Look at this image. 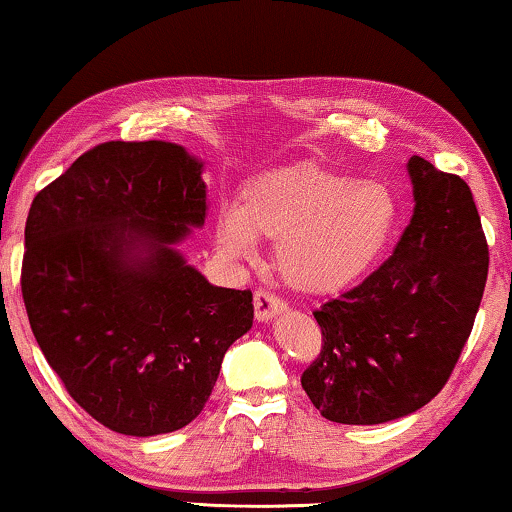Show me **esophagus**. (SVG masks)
I'll use <instances>...</instances> for the list:
<instances>
[{"mask_svg": "<svg viewBox=\"0 0 512 512\" xmlns=\"http://www.w3.org/2000/svg\"><path fill=\"white\" fill-rule=\"evenodd\" d=\"M282 310H285V303H282L280 296L271 294L269 289H255V317L259 322L276 317Z\"/></svg>", "mask_w": 512, "mask_h": 512, "instance_id": "obj_1", "label": "esophagus"}]
</instances>
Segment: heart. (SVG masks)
Segmentation results:
<instances>
[{
    "label": "heart",
    "instance_id": "b5f03b06",
    "mask_svg": "<svg viewBox=\"0 0 512 512\" xmlns=\"http://www.w3.org/2000/svg\"><path fill=\"white\" fill-rule=\"evenodd\" d=\"M398 223V200L381 181L354 179L319 163L264 172L241 190L239 207L216 220L218 246L250 255L276 239V269L308 294L345 289L372 269Z\"/></svg>",
    "mask_w": 512,
    "mask_h": 512
}]
</instances>
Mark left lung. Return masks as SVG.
I'll list each match as a JSON object with an SVG mask.
<instances>
[{"label":"left lung","mask_w":512,"mask_h":512,"mask_svg":"<svg viewBox=\"0 0 512 512\" xmlns=\"http://www.w3.org/2000/svg\"><path fill=\"white\" fill-rule=\"evenodd\" d=\"M414 216L393 255L312 312L322 352L301 386L324 418L377 425L414 414L467 345L490 266L474 195L457 174L409 158Z\"/></svg>","instance_id":"obj_1"}]
</instances>
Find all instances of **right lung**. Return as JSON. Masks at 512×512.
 Segmentation results:
<instances>
[{"label": "right lung", "mask_w": 512, "mask_h": 512, "mask_svg": "<svg viewBox=\"0 0 512 512\" xmlns=\"http://www.w3.org/2000/svg\"><path fill=\"white\" fill-rule=\"evenodd\" d=\"M202 163L172 142H103L34 197L20 287L68 395L131 437L181 430L253 326L250 289L213 287L174 243L204 225Z\"/></svg>", "instance_id": "right-lung-1"}]
</instances>
